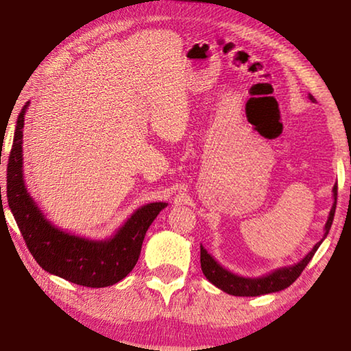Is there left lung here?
Instances as JSON below:
<instances>
[{
    "label": "left lung",
    "mask_w": 351,
    "mask_h": 351,
    "mask_svg": "<svg viewBox=\"0 0 351 351\" xmlns=\"http://www.w3.org/2000/svg\"><path fill=\"white\" fill-rule=\"evenodd\" d=\"M310 99L314 100L313 96H310ZM332 197H335V204H332L328 219H326L324 239L326 237V234L330 232L332 218H335L337 186L332 187ZM322 240L316 243L311 251L308 252L305 257L299 261V263L288 266V268H278L276 271H272L268 276L257 277V278H247V277H240L237 274H232L230 271L224 269L221 265H218L217 261L212 258V255L207 254L206 249L201 246V269H203V274L206 276L207 280L230 295L254 297V295H261V294L277 293V291L288 288L289 285H293L297 280V277L302 274V271H304L306 268V265L310 263L313 255L316 254Z\"/></svg>",
    "instance_id": "left-lung-1"
}]
</instances>
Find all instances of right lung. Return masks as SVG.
<instances>
[{
	"label": "right lung",
	"mask_w": 351,
	"mask_h": 351,
	"mask_svg": "<svg viewBox=\"0 0 351 351\" xmlns=\"http://www.w3.org/2000/svg\"><path fill=\"white\" fill-rule=\"evenodd\" d=\"M29 102L16 121L8 162V203L29 252L49 274L71 283L104 288L121 282L138 263L142 241L167 203L142 206L108 240H88L56 228L31 198L23 178V127Z\"/></svg>",
	"instance_id": "obj_1"
}]
</instances>
